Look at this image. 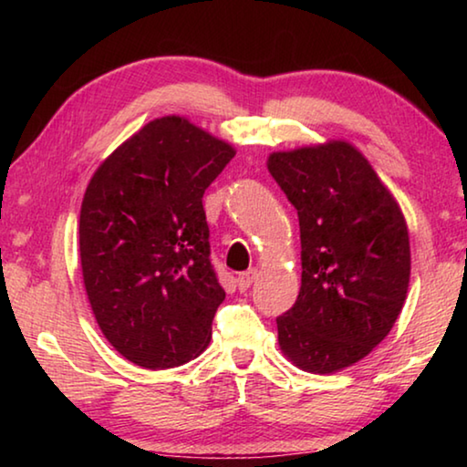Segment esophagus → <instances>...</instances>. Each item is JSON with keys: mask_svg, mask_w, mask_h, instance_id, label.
<instances>
[{"mask_svg": "<svg viewBox=\"0 0 467 467\" xmlns=\"http://www.w3.org/2000/svg\"><path fill=\"white\" fill-rule=\"evenodd\" d=\"M257 278V270H249V272H243L239 278H236V284H239V290H247L253 282Z\"/></svg>", "mask_w": 467, "mask_h": 467, "instance_id": "1", "label": "esophagus"}]
</instances>
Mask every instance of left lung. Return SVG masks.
<instances>
[{
	"label": "left lung",
	"instance_id": "8db88e82",
	"mask_svg": "<svg viewBox=\"0 0 467 467\" xmlns=\"http://www.w3.org/2000/svg\"><path fill=\"white\" fill-rule=\"evenodd\" d=\"M267 171L300 226V292L275 319L280 350L300 370L334 375L368 357L406 303L404 212L348 140L278 150Z\"/></svg>",
	"mask_w": 467,
	"mask_h": 467
}]
</instances>
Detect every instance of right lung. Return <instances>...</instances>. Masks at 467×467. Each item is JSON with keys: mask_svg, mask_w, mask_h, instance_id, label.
<instances>
[{"mask_svg": "<svg viewBox=\"0 0 467 467\" xmlns=\"http://www.w3.org/2000/svg\"><path fill=\"white\" fill-rule=\"evenodd\" d=\"M234 154L187 117L164 115L117 146L86 187L84 288L102 336L133 365L179 367L210 344L226 295L202 197Z\"/></svg>", "mask_w": 467, "mask_h": 467, "instance_id": "obj_1", "label": "right lung"}]
</instances>
